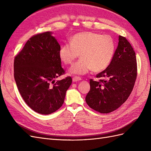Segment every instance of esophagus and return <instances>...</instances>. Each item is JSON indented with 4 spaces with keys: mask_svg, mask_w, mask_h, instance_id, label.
Masks as SVG:
<instances>
[{
    "mask_svg": "<svg viewBox=\"0 0 151 151\" xmlns=\"http://www.w3.org/2000/svg\"><path fill=\"white\" fill-rule=\"evenodd\" d=\"M81 80V78H80V77H78V76H75V77H73V82H78V81H80Z\"/></svg>",
    "mask_w": 151,
    "mask_h": 151,
    "instance_id": "34e87169",
    "label": "esophagus"
}]
</instances>
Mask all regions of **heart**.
<instances>
[{"mask_svg":"<svg viewBox=\"0 0 151 151\" xmlns=\"http://www.w3.org/2000/svg\"><path fill=\"white\" fill-rule=\"evenodd\" d=\"M115 42L109 35L93 32L75 34L70 43L60 46L59 55L65 64H71L80 53L81 59L69 69L72 74L85 75L92 69L99 72L105 69L112 60L115 52Z\"/></svg>","mask_w":151,"mask_h":151,"instance_id":"obj_1","label":"heart"}]
</instances>
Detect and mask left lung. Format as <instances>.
Here are the masks:
<instances>
[{
  "mask_svg": "<svg viewBox=\"0 0 151 151\" xmlns=\"http://www.w3.org/2000/svg\"><path fill=\"white\" fill-rule=\"evenodd\" d=\"M137 76L136 54L125 37L119 44L110 65L98 73V82L90 80L91 88L86 101L92 109L102 114L111 112L129 98Z\"/></svg>",
  "mask_w": 151,
  "mask_h": 151,
  "instance_id": "obj_1",
  "label": "left lung"
}]
</instances>
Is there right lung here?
I'll return each mask as SVG.
<instances>
[{
    "label": "right lung",
    "mask_w": 151,
    "mask_h": 151,
    "mask_svg": "<svg viewBox=\"0 0 151 151\" xmlns=\"http://www.w3.org/2000/svg\"><path fill=\"white\" fill-rule=\"evenodd\" d=\"M60 48L51 32H42L30 37L14 57L18 89L27 105L42 115L60 109L72 83L71 76L55 82L54 79L65 73L59 55Z\"/></svg>",
    "instance_id": "add662e5"
}]
</instances>
